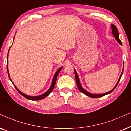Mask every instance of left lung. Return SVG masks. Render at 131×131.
Segmentation results:
<instances>
[{
  "label": "left lung",
  "instance_id": "left-lung-1",
  "mask_svg": "<svg viewBox=\"0 0 131 131\" xmlns=\"http://www.w3.org/2000/svg\"><path fill=\"white\" fill-rule=\"evenodd\" d=\"M111 29H112V35L114 36V37H115V39H116V40H117V42H118L119 43L120 45H122V42L120 41V39H119V34H118V29H117V28L113 24H111ZM123 68H123V70H122V74H121L120 75V77L119 78L118 82H117L116 85L114 86V88L113 89H112V90H111L110 91L106 92V93H104V94H91V93H89L87 91H86L85 89L83 88L82 86H81V84H80V80H79V76L77 75V72H76V71L74 69V72H75V80H76V83H77V86L78 87V88H79V91H80V92H82V93H83L84 94H85V95H86L87 96H88L89 97H91V98H99V97H102L103 96H105L106 95H107V94H110L111 92H112L114 91V89L116 88V86L118 85L119 81L120 80V78L122 77V74H123Z\"/></svg>",
  "mask_w": 131,
  "mask_h": 131
}]
</instances>
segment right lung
<instances>
[{"mask_svg":"<svg viewBox=\"0 0 131 131\" xmlns=\"http://www.w3.org/2000/svg\"><path fill=\"white\" fill-rule=\"evenodd\" d=\"M8 52H9V51H8ZM8 56H7V59H8ZM62 68H63L62 67H60V68L58 69V70H57V71H56V72L55 74H54V75L53 79H52V83H51V86H50V88H49V89H48V90L47 91H46V92H45L44 94H43L42 95H39V96H34V97H33V96H29V95H26V94H24V93H23V92H21L20 91L19 89H18L17 88L16 86L14 85V84L13 83V81L11 80L10 77H9V71H8V62H7V71H8V76H9V79H10V80L11 81V82L13 83V85H14V87L16 88V89L17 90V91L19 92V93L21 95L24 96L25 98L28 99V100H41V99H43L45 98L46 97H47V96L49 94H50L51 92L52 91H53L54 87H55L56 82V79H57V77L58 74H59V72H60V71L61 70H62Z\"/></svg>","mask_w":131,"mask_h":131,"instance_id":"right-lung-1","label":"right lung"}]
</instances>
